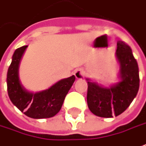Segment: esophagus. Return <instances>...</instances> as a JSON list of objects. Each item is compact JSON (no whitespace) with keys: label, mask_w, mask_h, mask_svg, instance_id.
<instances>
[{"label":"esophagus","mask_w":146,"mask_h":146,"mask_svg":"<svg viewBox=\"0 0 146 146\" xmlns=\"http://www.w3.org/2000/svg\"><path fill=\"white\" fill-rule=\"evenodd\" d=\"M75 77H76V79H79V80L84 78V70L83 68L77 69V70L75 71Z\"/></svg>","instance_id":"esophagus-1"}]
</instances>
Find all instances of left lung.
Masks as SVG:
<instances>
[{"mask_svg": "<svg viewBox=\"0 0 146 146\" xmlns=\"http://www.w3.org/2000/svg\"><path fill=\"white\" fill-rule=\"evenodd\" d=\"M116 57L121 64V82L104 87L87 80V102L90 111L96 116L106 118L119 116L129 106L138 92V65L131 48L122 41L117 42Z\"/></svg>", "mask_w": 146, "mask_h": 146, "instance_id": "8db88e82", "label": "left lung"}]
</instances>
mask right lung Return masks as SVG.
Instances as JSON below:
<instances>
[{
	"label": "right lung",
	"mask_w": 146,
	"mask_h": 146,
	"mask_svg": "<svg viewBox=\"0 0 146 146\" xmlns=\"http://www.w3.org/2000/svg\"><path fill=\"white\" fill-rule=\"evenodd\" d=\"M27 46L17 48L13 55L7 73V89L12 103L21 112L34 119L50 118L61 109L64 99L75 80V75L59 80L50 88L33 93L25 90L19 82L18 66Z\"/></svg>",
	"instance_id": "obj_1"
}]
</instances>
